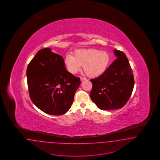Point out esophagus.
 <instances>
[{
  "instance_id": "esophagus-1",
  "label": "esophagus",
  "mask_w": 160,
  "mask_h": 160,
  "mask_svg": "<svg viewBox=\"0 0 160 160\" xmlns=\"http://www.w3.org/2000/svg\"><path fill=\"white\" fill-rule=\"evenodd\" d=\"M86 80V78L80 77V80L81 81H84V80Z\"/></svg>"
}]
</instances>
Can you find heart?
<instances>
[{
	"instance_id": "obj_1",
	"label": "heart",
	"mask_w": 160,
	"mask_h": 160,
	"mask_svg": "<svg viewBox=\"0 0 160 160\" xmlns=\"http://www.w3.org/2000/svg\"><path fill=\"white\" fill-rule=\"evenodd\" d=\"M110 60V56L106 52L88 48L78 50L74 56L66 54L64 63L70 73H78L83 65V70L87 76L96 78L105 72Z\"/></svg>"
}]
</instances>
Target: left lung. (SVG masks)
Listing matches in <instances>:
<instances>
[{"label": "left lung", "instance_id": "1", "mask_svg": "<svg viewBox=\"0 0 160 160\" xmlns=\"http://www.w3.org/2000/svg\"><path fill=\"white\" fill-rule=\"evenodd\" d=\"M117 58L98 78L91 79L90 96L101 110L121 108L130 98L134 80L130 64L122 52L114 49Z\"/></svg>", "mask_w": 160, "mask_h": 160}]
</instances>
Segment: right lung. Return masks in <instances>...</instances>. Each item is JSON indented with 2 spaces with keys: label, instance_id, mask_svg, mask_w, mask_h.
<instances>
[{
  "label": "right lung",
  "instance_id": "obj_1",
  "mask_svg": "<svg viewBox=\"0 0 160 160\" xmlns=\"http://www.w3.org/2000/svg\"><path fill=\"white\" fill-rule=\"evenodd\" d=\"M26 75L29 96L36 106L54 116L68 112L81 82L66 70L60 55L51 48L40 50L29 63Z\"/></svg>",
  "mask_w": 160,
  "mask_h": 160
}]
</instances>
